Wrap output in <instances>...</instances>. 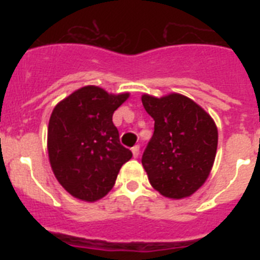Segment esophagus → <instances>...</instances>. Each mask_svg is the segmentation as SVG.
Here are the masks:
<instances>
[{
	"mask_svg": "<svg viewBox=\"0 0 260 260\" xmlns=\"http://www.w3.org/2000/svg\"><path fill=\"white\" fill-rule=\"evenodd\" d=\"M132 152H133V156H134V157H138V156H139V146H134L132 148Z\"/></svg>",
	"mask_w": 260,
	"mask_h": 260,
	"instance_id": "obj_1",
	"label": "esophagus"
}]
</instances>
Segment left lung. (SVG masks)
<instances>
[{"label":"left lung","instance_id":"obj_1","mask_svg":"<svg viewBox=\"0 0 260 260\" xmlns=\"http://www.w3.org/2000/svg\"><path fill=\"white\" fill-rule=\"evenodd\" d=\"M155 132L142 156L152 187L164 197L181 199L206 182L217 150V127L210 114L180 93L142 96Z\"/></svg>","mask_w":260,"mask_h":260}]
</instances>
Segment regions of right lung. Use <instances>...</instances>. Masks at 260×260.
Returning a JSON list of instances; mask_svg holds the SVG:
<instances>
[{
	"mask_svg": "<svg viewBox=\"0 0 260 260\" xmlns=\"http://www.w3.org/2000/svg\"><path fill=\"white\" fill-rule=\"evenodd\" d=\"M128 93L113 95L96 86L77 89L54 107L48 125V153L62 187L86 202L102 199L132 158L119 143L114 110Z\"/></svg>",
	"mask_w": 260,
	"mask_h": 260,
	"instance_id": "add662e5",
	"label": "right lung"
}]
</instances>
